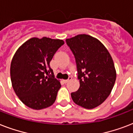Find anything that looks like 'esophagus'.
I'll list each match as a JSON object with an SVG mask.
<instances>
[{
  "instance_id": "esophagus-1",
  "label": "esophagus",
  "mask_w": 133,
  "mask_h": 133,
  "mask_svg": "<svg viewBox=\"0 0 133 133\" xmlns=\"http://www.w3.org/2000/svg\"><path fill=\"white\" fill-rule=\"evenodd\" d=\"M70 80H72V77H69L68 79H65V80H63V83H67L68 82H69V81H70Z\"/></svg>"
}]
</instances>
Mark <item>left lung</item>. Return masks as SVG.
Returning <instances> with one entry per match:
<instances>
[{
    "instance_id": "obj_1",
    "label": "left lung",
    "mask_w": 133,
    "mask_h": 133,
    "mask_svg": "<svg viewBox=\"0 0 133 133\" xmlns=\"http://www.w3.org/2000/svg\"><path fill=\"white\" fill-rule=\"evenodd\" d=\"M66 43L75 55L80 83L72 99L85 109L95 108L107 99L115 83L112 58L101 41L88 34L67 38Z\"/></svg>"
}]
</instances>
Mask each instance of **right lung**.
<instances>
[{"label":"right lung","instance_id":"add662e5","mask_svg":"<svg viewBox=\"0 0 133 133\" xmlns=\"http://www.w3.org/2000/svg\"><path fill=\"white\" fill-rule=\"evenodd\" d=\"M61 39L33 37L20 46L10 66L11 85L16 95L28 107L34 110L48 108L54 103L60 81L55 79L50 63Z\"/></svg>","mask_w":133,"mask_h":133}]
</instances>
